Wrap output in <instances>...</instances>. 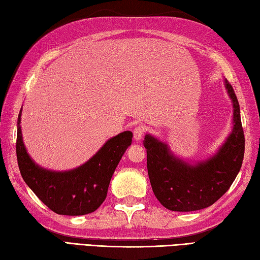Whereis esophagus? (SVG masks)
I'll use <instances>...</instances> for the list:
<instances>
[{"mask_svg": "<svg viewBox=\"0 0 260 260\" xmlns=\"http://www.w3.org/2000/svg\"><path fill=\"white\" fill-rule=\"evenodd\" d=\"M144 134H145V129L143 128V126H141V125L136 126V128L134 129V138H135V140H137V141L140 140L141 138H143Z\"/></svg>", "mask_w": 260, "mask_h": 260, "instance_id": "34e87169", "label": "esophagus"}]
</instances>
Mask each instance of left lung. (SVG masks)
<instances>
[{"label": "left lung", "instance_id": "left-lung-1", "mask_svg": "<svg viewBox=\"0 0 260 260\" xmlns=\"http://www.w3.org/2000/svg\"><path fill=\"white\" fill-rule=\"evenodd\" d=\"M232 101V130L215 154L202 160H185L170 146L146 134L147 170L151 188L158 202L174 212H193L209 207L231 187L241 169L244 135L240 105L232 86L224 79Z\"/></svg>", "mask_w": 260, "mask_h": 260}]
</instances>
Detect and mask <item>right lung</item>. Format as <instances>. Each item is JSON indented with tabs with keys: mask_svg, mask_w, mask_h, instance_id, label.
<instances>
[{
	"mask_svg": "<svg viewBox=\"0 0 260 260\" xmlns=\"http://www.w3.org/2000/svg\"><path fill=\"white\" fill-rule=\"evenodd\" d=\"M21 113L17 125V158L24 182L54 213L78 216L95 212L104 202L117 164L132 143V132L112 137L86 163L68 171L42 168L28 154L21 132Z\"/></svg>",
	"mask_w": 260,
	"mask_h": 260,
	"instance_id": "add662e5",
	"label": "right lung"
}]
</instances>
